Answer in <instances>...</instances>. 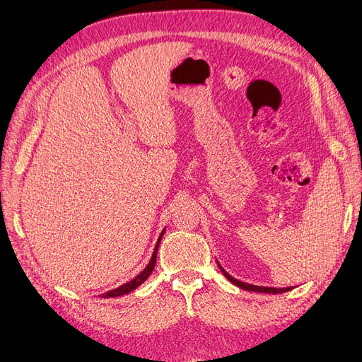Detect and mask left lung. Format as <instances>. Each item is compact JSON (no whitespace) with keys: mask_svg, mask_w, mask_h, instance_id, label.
Wrapping results in <instances>:
<instances>
[{"mask_svg":"<svg viewBox=\"0 0 362 362\" xmlns=\"http://www.w3.org/2000/svg\"><path fill=\"white\" fill-rule=\"evenodd\" d=\"M218 266H219L221 272L224 274V276L228 279L230 283H233V284L238 286V287H240V288H243V290L259 291V293H274V295H278V293H284V291H288V290L293 288V287H283V288H275V287H262V286H254V284H248V283H242V281H239V279H236V278H233L231 275H228V274L224 271V267L221 266L219 263H218Z\"/></svg>","mask_w":362,"mask_h":362,"instance_id":"obj_1","label":"left lung"}]
</instances>
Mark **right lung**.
<instances>
[{
    "label": "right lung",
    "instance_id": "1",
    "mask_svg": "<svg viewBox=\"0 0 362 362\" xmlns=\"http://www.w3.org/2000/svg\"><path fill=\"white\" fill-rule=\"evenodd\" d=\"M164 233H165V228L162 230L160 236H159V239H158V242H156V247H155L153 255H151V259H150L148 264L144 267V271H143V272H139L134 279H131L129 283H126V284H123V286H120V287H117V288L110 290V291H107V293H103V295H102V298H117V296L127 295V293H131L132 290H135L138 286H141V284L146 281V279L150 276V274L153 272V269H155L156 255H158V248H159V243H160L162 236H164Z\"/></svg>",
    "mask_w": 362,
    "mask_h": 362
}]
</instances>
